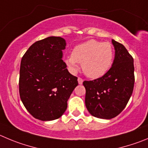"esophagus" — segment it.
Segmentation results:
<instances>
[{
  "label": "esophagus",
  "instance_id": "1",
  "mask_svg": "<svg viewBox=\"0 0 148 148\" xmlns=\"http://www.w3.org/2000/svg\"><path fill=\"white\" fill-rule=\"evenodd\" d=\"M77 80H78V83L79 84V85H82V82H83V79H82V78H80V77H78Z\"/></svg>",
  "mask_w": 148,
  "mask_h": 148
}]
</instances>
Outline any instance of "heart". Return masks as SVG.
<instances>
[{"label":"heart","mask_w":148,"mask_h":148,"mask_svg":"<svg viewBox=\"0 0 148 148\" xmlns=\"http://www.w3.org/2000/svg\"><path fill=\"white\" fill-rule=\"evenodd\" d=\"M114 59V50L109 42L90 39L77 45L72 55L66 58V63L73 71L79 69V63L85 75L96 79L103 76L110 69Z\"/></svg>","instance_id":"obj_1"}]
</instances>
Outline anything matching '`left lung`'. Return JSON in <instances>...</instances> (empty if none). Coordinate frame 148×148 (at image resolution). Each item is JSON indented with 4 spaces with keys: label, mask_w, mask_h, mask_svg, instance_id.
Here are the masks:
<instances>
[{
    "label": "left lung",
    "mask_w": 148,
    "mask_h": 148,
    "mask_svg": "<svg viewBox=\"0 0 148 148\" xmlns=\"http://www.w3.org/2000/svg\"><path fill=\"white\" fill-rule=\"evenodd\" d=\"M112 43L115 52L110 69L100 78L83 82L87 110L101 119H112L124 110L134 85L133 58L123 45L113 39Z\"/></svg>",
    "instance_id": "1"
}]
</instances>
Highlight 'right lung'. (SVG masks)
Segmentation results:
<instances>
[{
	"mask_svg": "<svg viewBox=\"0 0 148 148\" xmlns=\"http://www.w3.org/2000/svg\"><path fill=\"white\" fill-rule=\"evenodd\" d=\"M66 40L49 36L33 44L21 60L19 90L22 102L33 117L42 121L58 119L78 85L62 60Z\"/></svg>",
	"mask_w": 148,
	"mask_h": 148,
	"instance_id": "right-lung-1",
	"label": "right lung"
}]
</instances>
